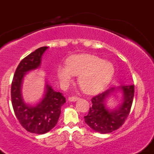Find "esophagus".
<instances>
[{
    "label": "esophagus",
    "mask_w": 154,
    "mask_h": 154,
    "mask_svg": "<svg viewBox=\"0 0 154 154\" xmlns=\"http://www.w3.org/2000/svg\"><path fill=\"white\" fill-rule=\"evenodd\" d=\"M68 100H69V101H70V102H75V101H77V100H79V98L78 97H69Z\"/></svg>",
    "instance_id": "obj_1"
}]
</instances>
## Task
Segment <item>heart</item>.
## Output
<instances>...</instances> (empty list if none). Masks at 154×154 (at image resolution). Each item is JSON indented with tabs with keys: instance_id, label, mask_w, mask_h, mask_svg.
Here are the masks:
<instances>
[{
	"instance_id": "obj_1",
	"label": "heart",
	"mask_w": 154,
	"mask_h": 154,
	"mask_svg": "<svg viewBox=\"0 0 154 154\" xmlns=\"http://www.w3.org/2000/svg\"><path fill=\"white\" fill-rule=\"evenodd\" d=\"M114 75V66L111 61L91 54L73 55L66 60V66H59L56 75L63 87L79 76L78 82L85 93L94 94L106 88Z\"/></svg>"
}]
</instances>
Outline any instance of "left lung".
Instances as JSON below:
<instances>
[{"mask_svg":"<svg viewBox=\"0 0 154 154\" xmlns=\"http://www.w3.org/2000/svg\"><path fill=\"white\" fill-rule=\"evenodd\" d=\"M120 92L121 103L114 108L107 106L111 95ZM134 97V85L119 86L107 90L92 98V107L85 122L93 131L106 134L119 128L129 115Z\"/></svg>","mask_w":154,"mask_h":154,"instance_id":"8db88e82","label":"left lung"}]
</instances>
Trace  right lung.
<instances>
[{"label":"right lung","mask_w":154,"mask_h":154,"mask_svg":"<svg viewBox=\"0 0 154 154\" xmlns=\"http://www.w3.org/2000/svg\"><path fill=\"white\" fill-rule=\"evenodd\" d=\"M48 47H41L21 61L11 84V103L15 115L22 126L32 133L45 134L56 126L61 114V107L66 103L62 93L55 91L45 81L43 98L35 104L26 103L22 95V84L28 72L38 69L42 56Z\"/></svg>","instance_id":"right-lung-1"}]
</instances>
